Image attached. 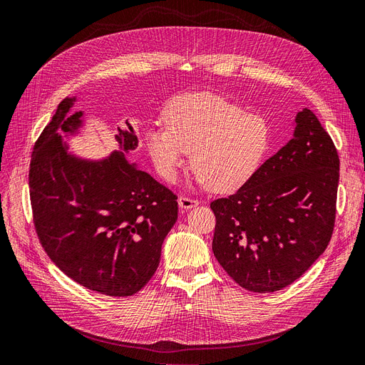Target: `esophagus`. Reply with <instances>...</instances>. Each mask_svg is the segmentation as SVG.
I'll list each match as a JSON object with an SVG mask.
<instances>
[{
    "mask_svg": "<svg viewBox=\"0 0 365 365\" xmlns=\"http://www.w3.org/2000/svg\"><path fill=\"white\" fill-rule=\"evenodd\" d=\"M178 205L181 208H184V210H190V208L199 205V200L197 199H192V197H188V196H180L178 197Z\"/></svg>",
    "mask_w": 365,
    "mask_h": 365,
    "instance_id": "1",
    "label": "esophagus"
}]
</instances>
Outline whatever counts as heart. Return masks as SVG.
Listing matches in <instances>:
<instances>
[{"label": "heart", "instance_id": "1", "mask_svg": "<svg viewBox=\"0 0 365 365\" xmlns=\"http://www.w3.org/2000/svg\"><path fill=\"white\" fill-rule=\"evenodd\" d=\"M166 125H151L145 145L157 172L175 181L190 151L197 180L227 192L249 181L269 147L264 116L214 93L175 98L166 109Z\"/></svg>", "mask_w": 365, "mask_h": 365}]
</instances>
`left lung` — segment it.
<instances>
[{"label":"left lung","mask_w":365,"mask_h":365,"mask_svg":"<svg viewBox=\"0 0 365 365\" xmlns=\"http://www.w3.org/2000/svg\"><path fill=\"white\" fill-rule=\"evenodd\" d=\"M340 158L317 116L297 115L295 136L227 197L211 202L212 252L252 292H274L307 271L328 247L337 212Z\"/></svg>","instance_id":"obj_1"}]
</instances>
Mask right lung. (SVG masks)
I'll return each mask as SVG.
<instances>
[{
    "label": "right lung",
    "instance_id": "add662e5",
    "mask_svg": "<svg viewBox=\"0 0 365 365\" xmlns=\"http://www.w3.org/2000/svg\"><path fill=\"white\" fill-rule=\"evenodd\" d=\"M56 108L36 140L30 199L36 233L53 264L71 280L109 297H130L154 275L162 244L178 218V196L130 162L138 138L115 135L116 150L100 163L66 153L56 130L73 132L82 112Z\"/></svg>",
    "mask_w": 365,
    "mask_h": 365
}]
</instances>
